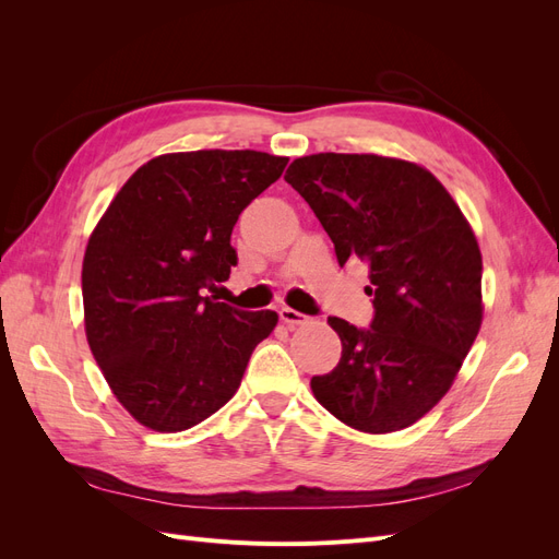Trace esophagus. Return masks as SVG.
I'll list each match as a JSON object with an SVG mask.
<instances>
[{"label":"esophagus","mask_w":559,"mask_h":559,"mask_svg":"<svg viewBox=\"0 0 559 559\" xmlns=\"http://www.w3.org/2000/svg\"><path fill=\"white\" fill-rule=\"evenodd\" d=\"M280 319L284 321V324H289V326H298V324H306L308 321V317L302 314V312H298V310H294V308H280Z\"/></svg>","instance_id":"34e87169"}]
</instances>
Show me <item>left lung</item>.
<instances>
[{
	"instance_id": "left-lung-1",
	"label": "left lung",
	"mask_w": 559,
	"mask_h": 559,
	"mask_svg": "<svg viewBox=\"0 0 559 559\" xmlns=\"http://www.w3.org/2000/svg\"><path fill=\"white\" fill-rule=\"evenodd\" d=\"M333 240L341 267L368 265L373 321L329 317L341 361L310 380L347 427L389 433L445 396L480 331L483 259L456 202L429 170L373 154H314L284 175Z\"/></svg>"
}]
</instances>
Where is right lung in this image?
<instances>
[{
  "mask_svg": "<svg viewBox=\"0 0 559 559\" xmlns=\"http://www.w3.org/2000/svg\"><path fill=\"white\" fill-rule=\"evenodd\" d=\"M289 158L186 151L142 165L116 193L83 257L86 335L97 366L140 425L175 433L238 392L277 312L202 296L238 265L230 233Z\"/></svg>",
  "mask_w": 559,
  "mask_h": 559,
  "instance_id": "1",
  "label": "right lung"
}]
</instances>
